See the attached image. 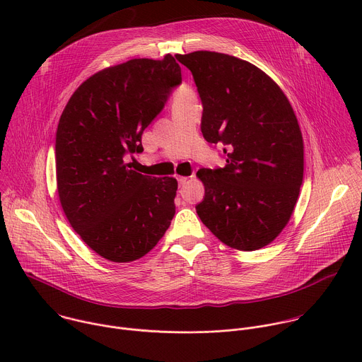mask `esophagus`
<instances>
[{"label":"esophagus","instance_id":"34e87169","mask_svg":"<svg viewBox=\"0 0 362 362\" xmlns=\"http://www.w3.org/2000/svg\"><path fill=\"white\" fill-rule=\"evenodd\" d=\"M187 180H189V177H185V176H179L177 177V182H179L180 186H185L187 183Z\"/></svg>","mask_w":362,"mask_h":362}]
</instances>
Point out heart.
Returning <instances> with one entry per match:
<instances>
[{"label": "heart", "instance_id": "b5f03b06", "mask_svg": "<svg viewBox=\"0 0 362 362\" xmlns=\"http://www.w3.org/2000/svg\"><path fill=\"white\" fill-rule=\"evenodd\" d=\"M192 101H196V95L193 90L187 84H182L173 94V110L185 105H189Z\"/></svg>", "mask_w": 362, "mask_h": 362}]
</instances>
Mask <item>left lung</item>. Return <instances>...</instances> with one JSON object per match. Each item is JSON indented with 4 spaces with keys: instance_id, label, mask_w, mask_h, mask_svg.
<instances>
[{
    "instance_id": "left-lung-1",
    "label": "left lung",
    "mask_w": 362,
    "mask_h": 362,
    "mask_svg": "<svg viewBox=\"0 0 362 362\" xmlns=\"http://www.w3.org/2000/svg\"><path fill=\"white\" fill-rule=\"evenodd\" d=\"M194 80L206 141L223 146L225 168L200 169L204 197L196 212L225 245L256 250L286 226L303 177L296 116L262 70L215 51L176 54Z\"/></svg>"
}]
</instances>
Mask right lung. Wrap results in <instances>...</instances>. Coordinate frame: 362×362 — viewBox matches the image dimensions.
I'll return each mask as SVG.
<instances>
[{
    "mask_svg": "<svg viewBox=\"0 0 362 362\" xmlns=\"http://www.w3.org/2000/svg\"><path fill=\"white\" fill-rule=\"evenodd\" d=\"M182 83L180 66L134 59L87 78L70 97L56 134L63 211L81 239L112 262L151 250L175 216L177 182L127 169L144 129Z\"/></svg>",
    "mask_w": 362,
    "mask_h": 362,
    "instance_id": "add662e5",
    "label": "right lung"
}]
</instances>
